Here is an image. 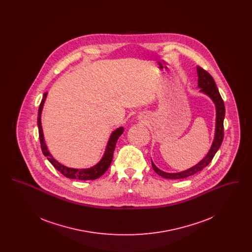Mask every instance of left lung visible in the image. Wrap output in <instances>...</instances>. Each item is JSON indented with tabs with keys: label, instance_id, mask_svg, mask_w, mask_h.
Here are the masks:
<instances>
[{
	"label": "left lung",
	"instance_id": "obj_1",
	"mask_svg": "<svg viewBox=\"0 0 252 252\" xmlns=\"http://www.w3.org/2000/svg\"><path fill=\"white\" fill-rule=\"evenodd\" d=\"M197 74H198V87L201 89L200 91L203 92L207 95L210 96L211 99L216 104V135L215 140L212 144V147L207 154V156L204 158L203 159L198 162L193 167L190 168L186 171L180 172V173H165L158 168L152 162V167L158 175L164 179H170V180H178V179H185L190 176L196 174L197 172L201 171L203 168L206 167L214 158L217 150L219 149L220 145L223 142L224 138V118H225V105L222 97L220 95L218 89L216 87L215 79L213 76L204 70L201 67H197Z\"/></svg>",
	"mask_w": 252,
	"mask_h": 252
}]
</instances>
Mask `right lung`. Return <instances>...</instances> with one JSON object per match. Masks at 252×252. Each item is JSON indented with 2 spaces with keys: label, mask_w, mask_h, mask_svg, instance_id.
Wrapping results in <instances>:
<instances>
[{
  "label": "right lung",
  "mask_w": 252,
  "mask_h": 252,
  "mask_svg": "<svg viewBox=\"0 0 252 252\" xmlns=\"http://www.w3.org/2000/svg\"><path fill=\"white\" fill-rule=\"evenodd\" d=\"M46 96H47V94H43V97H42L41 102H40V105H39V108H38V113H37L38 135H39V142H40V146H41V150H42L43 155L47 157L49 161L53 164V166L56 168L57 170H59L60 173L63 176H65L66 178L79 180H94L100 178L108 170L111 161H112L115 145L117 143V140L123 134L124 128L119 127L115 131L111 133L104 156L102 158V159L94 167L88 168V169H73V168L66 167V166L60 164V162L57 161L52 157V155L49 153L47 146H46L45 142H44L43 132H42V127H41V122H40V115H41V110H42L44 101L46 99Z\"/></svg>",
  "instance_id": "right-lung-1"
}]
</instances>
